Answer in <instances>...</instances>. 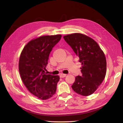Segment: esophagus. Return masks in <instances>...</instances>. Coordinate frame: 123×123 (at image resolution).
<instances>
[{"label":"esophagus","instance_id":"esophagus-1","mask_svg":"<svg viewBox=\"0 0 123 123\" xmlns=\"http://www.w3.org/2000/svg\"><path fill=\"white\" fill-rule=\"evenodd\" d=\"M67 76V74H60V77L61 78H64Z\"/></svg>","mask_w":123,"mask_h":123}]
</instances>
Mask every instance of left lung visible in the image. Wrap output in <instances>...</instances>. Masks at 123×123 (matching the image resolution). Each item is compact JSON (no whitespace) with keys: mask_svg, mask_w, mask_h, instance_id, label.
<instances>
[{"mask_svg":"<svg viewBox=\"0 0 123 123\" xmlns=\"http://www.w3.org/2000/svg\"><path fill=\"white\" fill-rule=\"evenodd\" d=\"M81 63L82 75L75 77L71 86L75 92L88 96L97 89L105 79L106 60L98 43L88 36L74 33L63 36Z\"/></svg>","mask_w":123,"mask_h":123,"instance_id":"left-lung-1","label":"left lung"}]
</instances>
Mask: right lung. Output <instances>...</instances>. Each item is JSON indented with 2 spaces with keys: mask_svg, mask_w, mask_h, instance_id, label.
Listing matches in <instances>:
<instances>
[{
  "mask_svg": "<svg viewBox=\"0 0 123 123\" xmlns=\"http://www.w3.org/2000/svg\"><path fill=\"white\" fill-rule=\"evenodd\" d=\"M61 37L46 35L34 39L20 54L19 71L23 82L31 93L42 100L51 98L56 92L59 76L47 74L45 71L49 53Z\"/></svg>",
  "mask_w": 123,
  "mask_h": 123,
  "instance_id": "obj_1",
  "label": "right lung"
}]
</instances>
